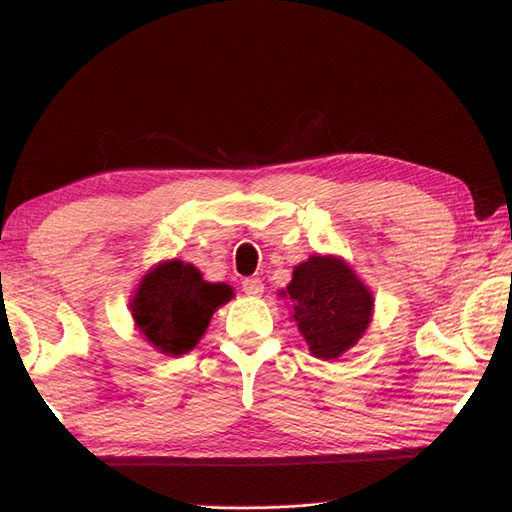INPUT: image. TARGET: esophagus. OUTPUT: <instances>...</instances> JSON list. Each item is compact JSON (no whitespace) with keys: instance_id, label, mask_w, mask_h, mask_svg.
Wrapping results in <instances>:
<instances>
[{"instance_id":"obj_1","label":"esophagus","mask_w":512,"mask_h":512,"mask_svg":"<svg viewBox=\"0 0 512 512\" xmlns=\"http://www.w3.org/2000/svg\"><path fill=\"white\" fill-rule=\"evenodd\" d=\"M242 290L246 292V295H250V297L262 295V292H264V281L257 279V277H248V279L242 281Z\"/></svg>"}]
</instances>
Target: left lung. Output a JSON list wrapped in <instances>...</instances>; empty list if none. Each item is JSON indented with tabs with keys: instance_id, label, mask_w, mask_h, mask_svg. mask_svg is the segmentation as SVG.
<instances>
[{
	"instance_id": "8db88e82",
	"label": "left lung",
	"mask_w": 512,
	"mask_h": 512,
	"mask_svg": "<svg viewBox=\"0 0 512 512\" xmlns=\"http://www.w3.org/2000/svg\"><path fill=\"white\" fill-rule=\"evenodd\" d=\"M284 295L310 352L325 361L352 347L372 321V292L336 257L314 255L299 264Z\"/></svg>"
}]
</instances>
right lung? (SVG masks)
I'll use <instances>...</instances> for the list:
<instances>
[{
	"instance_id": "add662e5",
	"label": "right lung",
	"mask_w": 512,
	"mask_h": 512,
	"mask_svg": "<svg viewBox=\"0 0 512 512\" xmlns=\"http://www.w3.org/2000/svg\"><path fill=\"white\" fill-rule=\"evenodd\" d=\"M231 295L228 286L209 284L198 268L173 259L143 279L132 301V314L149 343L178 356L195 347L213 312Z\"/></svg>"
}]
</instances>
